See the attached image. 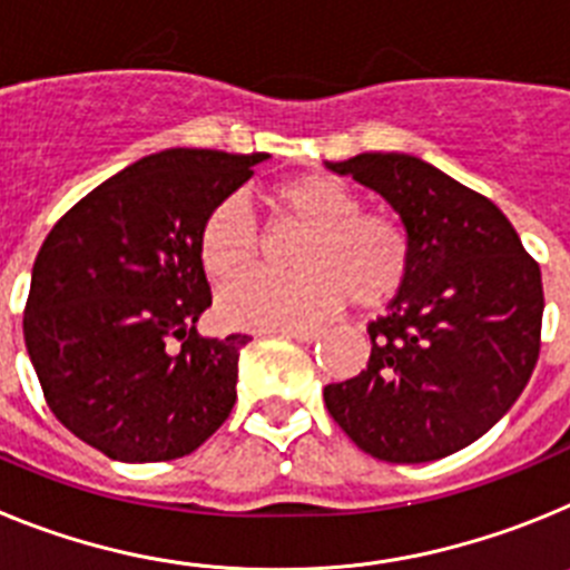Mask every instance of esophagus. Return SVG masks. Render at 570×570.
Listing matches in <instances>:
<instances>
[{
	"label": "esophagus",
	"instance_id": "esophagus-1",
	"mask_svg": "<svg viewBox=\"0 0 570 570\" xmlns=\"http://www.w3.org/2000/svg\"><path fill=\"white\" fill-rule=\"evenodd\" d=\"M285 336H291V340L296 342H316L322 340V331H282Z\"/></svg>",
	"mask_w": 570,
	"mask_h": 570
}]
</instances>
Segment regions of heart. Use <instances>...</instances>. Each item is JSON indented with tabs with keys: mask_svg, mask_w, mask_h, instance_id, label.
<instances>
[{
	"mask_svg": "<svg viewBox=\"0 0 570 570\" xmlns=\"http://www.w3.org/2000/svg\"><path fill=\"white\" fill-rule=\"evenodd\" d=\"M279 216L308 228L294 254L296 276L254 274L219 296L230 328L308 331L334 316L351 296L360 308H380L405 285L411 236L391 214L360 210L345 183L328 174L291 176L274 190ZM199 256L210 279L230 282L259 262V234L239 196H228L203 223Z\"/></svg>",
	"mask_w": 570,
	"mask_h": 570,
	"instance_id": "1",
	"label": "heart"
}]
</instances>
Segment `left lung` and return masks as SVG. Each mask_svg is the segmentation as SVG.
I'll use <instances>...</instances> for the list:
<instances>
[{"label":"left lung","instance_id":"8db88e82","mask_svg":"<svg viewBox=\"0 0 570 570\" xmlns=\"http://www.w3.org/2000/svg\"><path fill=\"white\" fill-rule=\"evenodd\" d=\"M376 190L411 236V271L367 325V367L325 385V407L365 454L434 462L488 434L540 356L542 276L491 199L411 154L325 163Z\"/></svg>","mask_w":570,"mask_h":570}]
</instances>
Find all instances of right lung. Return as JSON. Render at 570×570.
<instances>
[{"mask_svg": "<svg viewBox=\"0 0 570 570\" xmlns=\"http://www.w3.org/2000/svg\"><path fill=\"white\" fill-rule=\"evenodd\" d=\"M268 154L168 148L90 190L39 248L24 347L48 407L119 462L179 460L228 420L239 351L208 340L203 223Z\"/></svg>", "mask_w": 570, "mask_h": 570, "instance_id": "obj_1", "label": "right lung"}]
</instances>
